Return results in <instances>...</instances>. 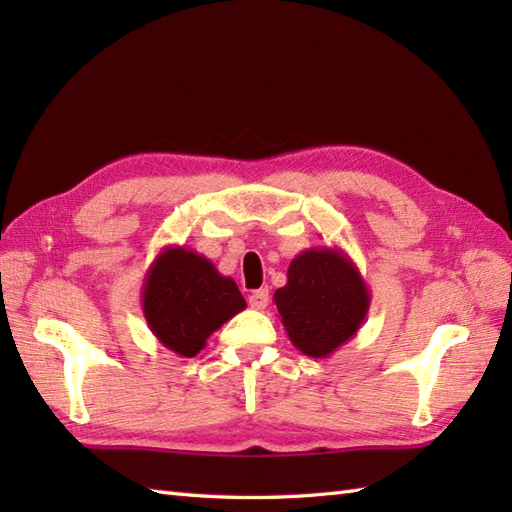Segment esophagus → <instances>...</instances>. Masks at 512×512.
I'll return each mask as SVG.
<instances>
[{
  "label": "esophagus",
  "instance_id": "esophagus-1",
  "mask_svg": "<svg viewBox=\"0 0 512 512\" xmlns=\"http://www.w3.org/2000/svg\"><path fill=\"white\" fill-rule=\"evenodd\" d=\"M248 306L253 308V310H264L268 306V290L266 288H259V290L250 292Z\"/></svg>",
  "mask_w": 512,
  "mask_h": 512
}]
</instances>
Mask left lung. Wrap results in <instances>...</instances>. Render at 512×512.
I'll list each match as a JSON object with an SVG mask.
<instances>
[{"label": "left lung", "instance_id": "obj_1", "mask_svg": "<svg viewBox=\"0 0 512 512\" xmlns=\"http://www.w3.org/2000/svg\"><path fill=\"white\" fill-rule=\"evenodd\" d=\"M273 301L290 343L306 356L328 358L361 330L372 292L341 248L314 246L292 259Z\"/></svg>", "mask_w": 512, "mask_h": 512}]
</instances>
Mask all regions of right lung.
Returning a JSON list of instances; mask_svg holds the SVG:
<instances>
[{
	"label": "right lung",
	"instance_id": "obj_1",
	"mask_svg": "<svg viewBox=\"0 0 512 512\" xmlns=\"http://www.w3.org/2000/svg\"><path fill=\"white\" fill-rule=\"evenodd\" d=\"M246 308L231 277L184 246H165L143 281V314L151 334L178 356L191 358L206 339Z\"/></svg>",
	"mask_w": 512,
	"mask_h": 512
}]
</instances>
